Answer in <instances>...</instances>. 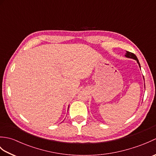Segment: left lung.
Instances as JSON below:
<instances>
[{"label": "left lung", "instance_id": "obj_1", "mask_svg": "<svg viewBox=\"0 0 156 156\" xmlns=\"http://www.w3.org/2000/svg\"><path fill=\"white\" fill-rule=\"evenodd\" d=\"M125 56H126V57H127V58H132V59H135V60H137V62L138 63L139 65H140V62H139V60H138V59H137V56L135 55L134 54H133V53L129 52V51H127V53H126V54H125ZM140 68H141V67H140Z\"/></svg>", "mask_w": 156, "mask_h": 156}]
</instances>
